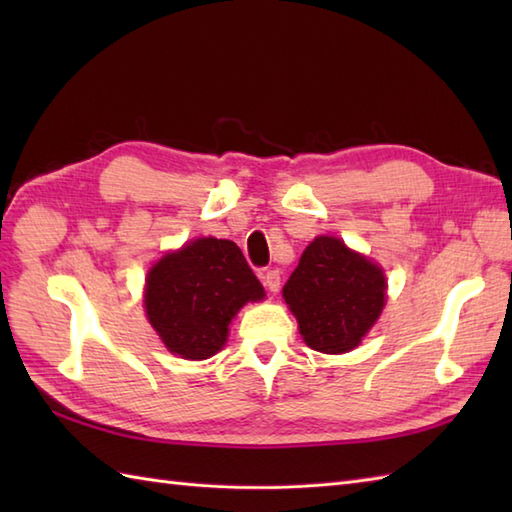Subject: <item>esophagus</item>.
<instances>
[{"instance_id": "obj_1", "label": "esophagus", "mask_w": 512, "mask_h": 512, "mask_svg": "<svg viewBox=\"0 0 512 512\" xmlns=\"http://www.w3.org/2000/svg\"><path fill=\"white\" fill-rule=\"evenodd\" d=\"M262 279H264V284H266V288L270 292H277L279 290V286H281V273H279V270H266V273L262 275Z\"/></svg>"}]
</instances>
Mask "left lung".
Segmentation results:
<instances>
[{
    "label": "left lung",
    "instance_id": "8db88e82",
    "mask_svg": "<svg viewBox=\"0 0 512 512\" xmlns=\"http://www.w3.org/2000/svg\"><path fill=\"white\" fill-rule=\"evenodd\" d=\"M385 275L341 239L317 237L303 250L284 299L312 350L350 352L385 306Z\"/></svg>",
    "mask_w": 512,
    "mask_h": 512
}]
</instances>
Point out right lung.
I'll return each instance as SVG.
<instances>
[{
	"instance_id": "obj_1",
	"label": "right lung",
	"mask_w": 512,
	"mask_h": 512,
	"mask_svg": "<svg viewBox=\"0 0 512 512\" xmlns=\"http://www.w3.org/2000/svg\"><path fill=\"white\" fill-rule=\"evenodd\" d=\"M264 299L235 242L200 237L149 270L147 319L169 352L202 361L222 350L228 323L246 301Z\"/></svg>"
}]
</instances>
